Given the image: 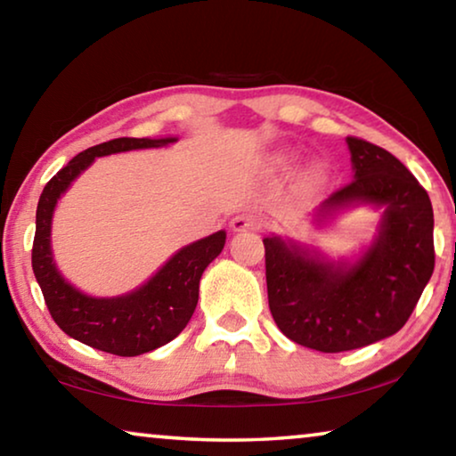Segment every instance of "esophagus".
Instances as JSON below:
<instances>
[{"instance_id":"1","label":"esophagus","mask_w":456,"mask_h":456,"mask_svg":"<svg viewBox=\"0 0 456 456\" xmlns=\"http://www.w3.org/2000/svg\"><path fill=\"white\" fill-rule=\"evenodd\" d=\"M262 219L257 216L256 213H249V210H246V213L241 215H235L233 221H231V229L233 231H257L262 229Z\"/></svg>"}]
</instances>
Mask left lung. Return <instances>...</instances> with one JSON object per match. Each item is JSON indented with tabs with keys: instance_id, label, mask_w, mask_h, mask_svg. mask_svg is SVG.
I'll use <instances>...</instances> for the list:
<instances>
[{
	"instance_id": "left-lung-1",
	"label": "left lung",
	"mask_w": 456,
	"mask_h": 456,
	"mask_svg": "<svg viewBox=\"0 0 456 456\" xmlns=\"http://www.w3.org/2000/svg\"><path fill=\"white\" fill-rule=\"evenodd\" d=\"M354 180L319 215L364 202L385 207L379 235L358 262H323L266 237L268 305L278 330L319 352H346L397 334L434 272V213L422 184L395 155L348 137Z\"/></svg>"
}]
</instances>
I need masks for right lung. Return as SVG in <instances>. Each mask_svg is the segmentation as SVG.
I'll return each instance as SVG.
<instances>
[{
  "label": "right lung",
  "instance_id": "right-lung-1",
  "mask_svg": "<svg viewBox=\"0 0 456 456\" xmlns=\"http://www.w3.org/2000/svg\"><path fill=\"white\" fill-rule=\"evenodd\" d=\"M175 139L120 137L76 155L59 169L40 194L37 208V233L32 243V270L43 290L54 323L81 344L117 356H139L151 352L186 328L199 303L200 276L225 246V231L182 248L151 281L125 297L96 298L71 287L59 274L51 251L53 210L61 194L90 163L102 155L131 149L161 147Z\"/></svg>",
  "mask_w": 456,
  "mask_h": 456
}]
</instances>
